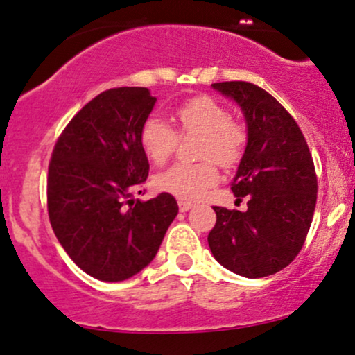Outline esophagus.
Wrapping results in <instances>:
<instances>
[{"instance_id": "esophagus-1", "label": "esophagus", "mask_w": 355, "mask_h": 355, "mask_svg": "<svg viewBox=\"0 0 355 355\" xmlns=\"http://www.w3.org/2000/svg\"><path fill=\"white\" fill-rule=\"evenodd\" d=\"M191 207H193V203H191V202H185V200H178V208H180L182 213L189 211Z\"/></svg>"}]
</instances>
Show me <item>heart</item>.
I'll return each mask as SVG.
<instances>
[{
    "mask_svg": "<svg viewBox=\"0 0 355 355\" xmlns=\"http://www.w3.org/2000/svg\"><path fill=\"white\" fill-rule=\"evenodd\" d=\"M180 134L200 135L198 164H175L153 178V187L180 200H198L216 185L221 166H233L241 159L246 145V130L230 117L221 102L208 96H196L175 109ZM178 135L164 119L150 115L140 129V147L155 165L165 164L177 147Z\"/></svg>",
    "mask_w": 355,
    "mask_h": 355,
    "instance_id": "b5f03b06",
    "label": "heart"
}]
</instances>
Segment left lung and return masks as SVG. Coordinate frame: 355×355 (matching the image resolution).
Returning a JSON list of instances; mask_svg holds the SVG:
<instances>
[{
    "label": "left lung",
    "mask_w": 355,
    "mask_h": 355,
    "mask_svg": "<svg viewBox=\"0 0 355 355\" xmlns=\"http://www.w3.org/2000/svg\"><path fill=\"white\" fill-rule=\"evenodd\" d=\"M240 105L248 140L232 191L248 210L213 207L208 245L221 266L245 277H264L288 266L313 221L318 177L304 135L271 94L251 83L211 84Z\"/></svg>",
    "instance_id": "1"
}]
</instances>
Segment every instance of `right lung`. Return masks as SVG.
Returning a JSON list of instances; mask_svg holds the SVG:
<instances>
[{
    "mask_svg": "<svg viewBox=\"0 0 355 355\" xmlns=\"http://www.w3.org/2000/svg\"><path fill=\"white\" fill-rule=\"evenodd\" d=\"M155 102L147 87L109 89L74 115L54 145L51 226L72 261L96 279L115 283L142 271L178 213L168 193L134 198L148 177L140 129Z\"/></svg>",
    "mask_w": 355,
    "mask_h": 355,
    "instance_id": "right-lung-1",
    "label": "right lung"
}]
</instances>
